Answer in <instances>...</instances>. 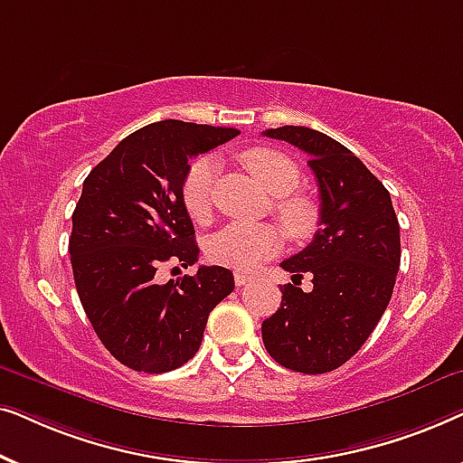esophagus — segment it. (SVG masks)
Returning <instances> with one entry per match:
<instances>
[{"instance_id": "obj_1", "label": "esophagus", "mask_w": 463, "mask_h": 463, "mask_svg": "<svg viewBox=\"0 0 463 463\" xmlns=\"http://www.w3.org/2000/svg\"><path fill=\"white\" fill-rule=\"evenodd\" d=\"M250 280H252V276L242 274V271H238V274L233 276V282H236V287H244V284H249Z\"/></svg>"}]
</instances>
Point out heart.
I'll list each match as a JSON object with an SVG mask.
<instances>
[{
	"label": "heart",
	"mask_w": 463,
	"mask_h": 463,
	"mask_svg": "<svg viewBox=\"0 0 463 463\" xmlns=\"http://www.w3.org/2000/svg\"><path fill=\"white\" fill-rule=\"evenodd\" d=\"M249 173L268 189L274 200V213L288 236L303 238L314 230V202L293 189L299 183V168L282 151L269 147H249L240 154ZM217 162L211 156H200L189 164L181 183V200L189 217L206 221L211 214V192ZM282 240L280 232L271 223H230L219 230L208 242V257L214 263L233 269H252L263 259L276 255Z\"/></svg>",
	"instance_id": "b5f03b06"
}]
</instances>
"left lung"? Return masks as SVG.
Listing matches in <instances>:
<instances>
[{
    "instance_id": "1",
    "label": "left lung",
    "mask_w": 463,
    "mask_h": 463,
    "mask_svg": "<svg viewBox=\"0 0 463 463\" xmlns=\"http://www.w3.org/2000/svg\"><path fill=\"white\" fill-rule=\"evenodd\" d=\"M309 156L320 192V230L280 263L293 274L263 320L265 350L290 371L320 375L356 354L388 307L401 268V227L390 192L345 145L306 126L263 132ZM303 273L315 288L303 294Z\"/></svg>"
}]
</instances>
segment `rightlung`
I'll list each match as a JSON object with an SVG mask.
<instances>
[{
	"label": "right lung",
	"mask_w": 463,
	"mask_h": 463,
	"mask_svg": "<svg viewBox=\"0 0 463 463\" xmlns=\"http://www.w3.org/2000/svg\"><path fill=\"white\" fill-rule=\"evenodd\" d=\"M238 135L162 119L119 141L86 176L69 238L75 288L100 344L132 371L166 373L192 360L208 314L233 290V274L219 265L166 284L156 271L198 261L183 176L189 157Z\"/></svg>",
	"instance_id": "obj_1"
}]
</instances>
